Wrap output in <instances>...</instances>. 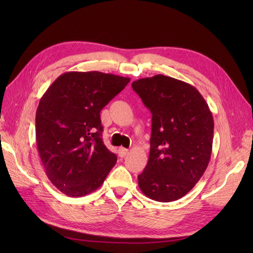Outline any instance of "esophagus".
<instances>
[{"label": "esophagus", "mask_w": 253, "mask_h": 253, "mask_svg": "<svg viewBox=\"0 0 253 253\" xmlns=\"http://www.w3.org/2000/svg\"><path fill=\"white\" fill-rule=\"evenodd\" d=\"M128 154V150L125 148H120L118 149V155H120L121 158H125L126 155Z\"/></svg>", "instance_id": "1"}]
</instances>
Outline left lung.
<instances>
[{"mask_svg":"<svg viewBox=\"0 0 253 253\" xmlns=\"http://www.w3.org/2000/svg\"><path fill=\"white\" fill-rule=\"evenodd\" d=\"M131 87L152 114L149 161L138 175L148 198L160 202L187 195L211 159L214 122L209 105L193 85L155 75Z\"/></svg>","mask_w":253,"mask_h":253,"instance_id":"1","label":"left lung"}]
</instances>
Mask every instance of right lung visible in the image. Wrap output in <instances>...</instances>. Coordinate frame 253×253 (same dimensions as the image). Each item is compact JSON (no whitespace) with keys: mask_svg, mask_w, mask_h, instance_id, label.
<instances>
[{"mask_svg":"<svg viewBox=\"0 0 253 253\" xmlns=\"http://www.w3.org/2000/svg\"><path fill=\"white\" fill-rule=\"evenodd\" d=\"M130 82L100 72H68L38 105L36 139L46 176L69 197L96 190L117 157L102 140L100 112Z\"/></svg>","mask_w":253,"mask_h":253,"instance_id":"1","label":"right lung"}]
</instances>
